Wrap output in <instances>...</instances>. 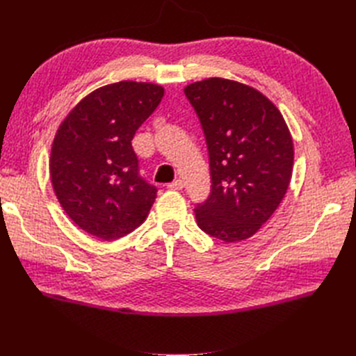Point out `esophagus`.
<instances>
[{
	"label": "esophagus",
	"instance_id": "esophagus-1",
	"mask_svg": "<svg viewBox=\"0 0 356 356\" xmlns=\"http://www.w3.org/2000/svg\"><path fill=\"white\" fill-rule=\"evenodd\" d=\"M169 190H182L184 188V182H182L181 179H177L174 182H170V184L168 186Z\"/></svg>",
	"mask_w": 356,
	"mask_h": 356
}]
</instances>
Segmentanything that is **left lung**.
Masks as SVG:
<instances>
[{
  "mask_svg": "<svg viewBox=\"0 0 356 356\" xmlns=\"http://www.w3.org/2000/svg\"><path fill=\"white\" fill-rule=\"evenodd\" d=\"M209 153L211 196L197 225L225 243L251 238L288 190L294 144L277 106L251 86L211 77L184 88Z\"/></svg>",
  "mask_w": 356,
  "mask_h": 356,
  "instance_id": "obj_1",
  "label": "left lung"
}]
</instances>
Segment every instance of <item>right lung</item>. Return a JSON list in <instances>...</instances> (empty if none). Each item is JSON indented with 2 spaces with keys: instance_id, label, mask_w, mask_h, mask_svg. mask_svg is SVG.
<instances>
[{
  "instance_id": "obj_1",
  "label": "right lung",
  "mask_w": 356,
  "mask_h": 356,
  "mask_svg": "<svg viewBox=\"0 0 356 356\" xmlns=\"http://www.w3.org/2000/svg\"><path fill=\"white\" fill-rule=\"evenodd\" d=\"M165 95L160 84L118 81L86 95L59 124L50 179L63 211L102 241L141 225L157 196L138 177L132 139Z\"/></svg>"
}]
</instances>
